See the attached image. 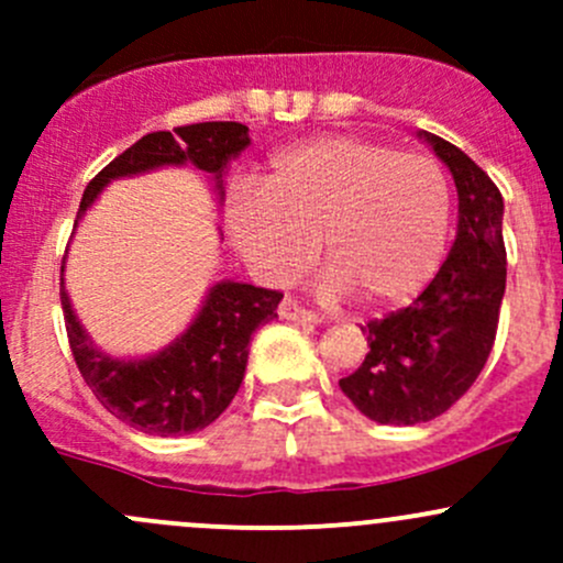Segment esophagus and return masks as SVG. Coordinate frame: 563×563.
<instances>
[{
  "label": "esophagus",
  "mask_w": 563,
  "mask_h": 563,
  "mask_svg": "<svg viewBox=\"0 0 563 563\" xmlns=\"http://www.w3.org/2000/svg\"><path fill=\"white\" fill-rule=\"evenodd\" d=\"M277 316L286 318V321H297V323H321V316L310 313V310H305L302 305H297L294 299H283L280 308H277Z\"/></svg>",
  "instance_id": "1"
}]
</instances>
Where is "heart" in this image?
<instances>
[{
    "label": "heart",
    "mask_w": 563,
    "mask_h": 563,
    "mask_svg": "<svg viewBox=\"0 0 563 563\" xmlns=\"http://www.w3.org/2000/svg\"><path fill=\"white\" fill-rule=\"evenodd\" d=\"M225 229L264 280H291L318 240L329 297L356 291L367 308H400L444 258L450 185L428 155L323 135L277 152L258 192H234Z\"/></svg>",
    "instance_id": "heart-1"
}]
</instances>
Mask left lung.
Wrapping results in <instances>:
<instances>
[{
    "label": "left lung",
    "mask_w": 563,
    "mask_h": 563,
    "mask_svg": "<svg viewBox=\"0 0 563 563\" xmlns=\"http://www.w3.org/2000/svg\"><path fill=\"white\" fill-rule=\"evenodd\" d=\"M457 187V236L430 286L408 308L371 321V351L343 395L378 424H419L441 417L468 391L496 340L507 288L504 198L455 144L419 133Z\"/></svg>",
    "instance_id": "obj_1"
}]
</instances>
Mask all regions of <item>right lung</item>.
I'll return each instance as SVG.
<instances>
[{
  "mask_svg": "<svg viewBox=\"0 0 563 563\" xmlns=\"http://www.w3.org/2000/svg\"><path fill=\"white\" fill-rule=\"evenodd\" d=\"M247 144V128L240 122H198L174 128V133L161 130L144 135L89 181L76 225L113 179L166 166L190 163L201 168L212 176L214 190L223 198L225 168ZM59 299L70 351L95 397L130 428L166 439L203 430L229 408L245 378L250 338L277 318L283 294L250 283H214L190 327L166 349L141 360H119L92 343L73 310L65 277L59 283Z\"/></svg>",
  "mask_w": 563,
  "mask_h": 563,
  "instance_id": "obj_1",
  "label": "right lung"
}]
</instances>
